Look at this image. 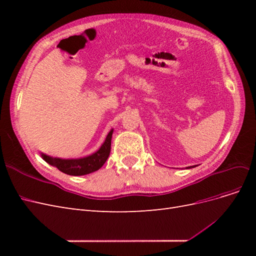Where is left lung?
<instances>
[{
	"label": "left lung",
	"instance_id": "left-lung-1",
	"mask_svg": "<svg viewBox=\"0 0 256 256\" xmlns=\"http://www.w3.org/2000/svg\"><path fill=\"white\" fill-rule=\"evenodd\" d=\"M190 168H191V166H190Z\"/></svg>",
	"mask_w": 256,
	"mask_h": 256
}]
</instances>
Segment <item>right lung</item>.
<instances>
[{
  "label": "right lung",
  "mask_w": 256,
  "mask_h": 256,
  "mask_svg": "<svg viewBox=\"0 0 256 256\" xmlns=\"http://www.w3.org/2000/svg\"><path fill=\"white\" fill-rule=\"evenodd\" d=\"M113 129L106 136L104 143L102 147L88 157L80 158V159H60L49 157L47 154H42L44 160L48 162L49 164L56 166L60 172L68 175L81 176L85 174H90L95 172L102 168L106 159L109 158L111 152V140H112Z\"/></svg>",
  "instance_id": "add662e5"
}]
</instances>
